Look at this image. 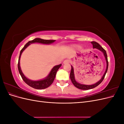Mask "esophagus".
Wrapping results in <instances>:
<instances>
[{"label":"esophagus","instance_id":"1","mask_svg":"<svg viewBox=\"0 0 124 124\" xmlns=\"http://www.w3.org/2000/svg\"><path fill=\"white\" fill-rule=\"evenodd\" d=\"M69 60H68V59H66V60H65L64 61H63V64H67V63H69Z\"/></svg>","mask_w":124,"mask_h":124}]
</instances>
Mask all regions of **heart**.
I'll return each instance as SVG.
<instances>
[{
  "label": "heart",
  "mask_w": 124,
  "mask_h": 124,
  "mask_svg": "<svg viewBox=\"0 0 124 124\" xmlns=\"http://www.w3.org/2000/svg\"><path fill=\"white\" fill-rule=\"evenodd\" d=\"M72 47L74 48H76V49H78V48H81V46H79V45H73L72 46Z\"/></svg>",
  "instance_id": "obj_1"
}]
</instances>
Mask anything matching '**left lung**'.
<instances>
[{"instance_id": "1", "label": "left lung", "mask_w": 124, "mask_h": 124, "mask_svg": "<svg viewBox=\"0 0 124 124\" xmlns=\"http://www.w3.org/2000/svg\"><path fill=\"white\" fill-rule=\"evenodd\" d=\"M91 43L93 45V48H96V49L100 51L101 52H102V53L103 54V55L104 56L105 59H106V63H107V67H106V71L102 76V77H101L100 78V80L98 81V82H97L96 83L93 84L92 85H86V84H81L80 83H78L76 80V78H75V76H74V69L72 66H71V72L70 74V79L71 80V82L73 83V84L76 86V87H77L78 89H82V90H88V89H93V88H95L97 87V86L99 85L102 81L103 80L105 76H106V74L108 71V57H107V54L106 53V51H105L104 48L101 46L98 43L96 42H95V41H93V42H91Z\"/></svg>"}]
</instances>
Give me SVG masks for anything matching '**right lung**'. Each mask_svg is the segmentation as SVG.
<instances>
[{"instance_id":"obj_1","label":"right lung","mask_w":124,"mask_h":124,"mask_svg":"<svg viewBox=\"0 0 124 124\" xmlns=\"http://www.w3.org/2000/svg\"><path fill=\"white\" fill-rule=\"evenodd\" d=\"M56 40H44L40 38H35L33 40L29 41L26 43L24 47L22 48L20 52V56H19V59H18V71H19V73L21 75V76L22 78V79L25 82V83L28 85L29 86H31V87L34 88L35 89H45L53 83L55 78L56 74V72H57V70L58 69L61 67L62 64H60L58 65L55 66L53 67V68L51 69L50 71V73H48L47 76L44 78L42 79H41L39 80H31L29 79L28 78L26 77L24 73L22 72V71L21 68L20 66V58L21 55L23 53V51L27 48L29 46L31 45V44L34 43H39L43 44H51L54 43Z\"/></svg>"}]
</instances>
